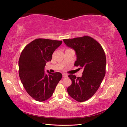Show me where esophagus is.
<instances>
[{"mask_svg": "<svg viewBox=\"0 0 127 127\" xmlns=\"http://www.w3.org/2000/svg\"><path fill=\"white\" fill-rule=\"evenodd\" d=\"M62 76L63 78H66V77H67V74H66L65 73H63Z\"/></svg>", "mask_w": 127, "mask_h": 127, "instance_id": "obj_1", "label": "esophagus"}]
</instances>
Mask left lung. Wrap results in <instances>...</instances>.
<instances>
[{"label":"left lung","mask_w":127,"mask_h":127,"mask_svg":"<svg viewBox=\"0 0 127 127\" xmlns=\"http://www.w3.org/2000/svg\"><path fill=\"white\" fill-rule=\"evenodd\" d=\"M63 41L76 51L74 66L84 70L81 77L69 74L72 84L68 87L67 93L77 101H85L95 95L105 76V53L101 45L89 36L64 39Z\"/></svg>","instance_id":"obj_1"}]
</instances>
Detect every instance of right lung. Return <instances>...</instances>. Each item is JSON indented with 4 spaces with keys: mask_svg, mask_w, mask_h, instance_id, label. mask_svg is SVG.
Listing matches in <instances>:
<instances>
[{
    "mask_svg": "<svg viewBox=\"0 0 127 127\" xmlns=\"http://www.w3.org/2000/svg\"><path fill=\"white\" fill-rule=\"evenodd\" d=\"M62 41L37 38L27 44L19 60V74L28 94L37 101L51 96L62 77L60 72H44V66L50 62L54 51Z\"/></svg>",
    "mask_w": 127,
    "mask_h": 127,
    "instance_id": "add662e5",
    "label": "right lung"
}]
</instances>
